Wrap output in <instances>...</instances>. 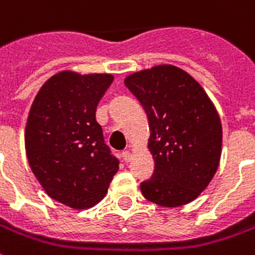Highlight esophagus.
Listing matches in <instances>:
<instances>
[{
    "instance_id": "1",
    "label": "esophagus",
    "mask_w": 255,
    "mask_h": 255,
    "mask_svg": "<svg viewBox=\"0 0 255 255\" xmlns=\"http://www.w3.org/2000/svg\"><path fill=\"white\" fill-rule=\"evenodd\" d=\"M123 158H124V161H126V163H129V161H131V158H132V154H131L129 150H124V152H123Z\"/></svg>"
}]
</instances>
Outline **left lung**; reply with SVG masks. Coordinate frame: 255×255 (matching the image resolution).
<instances>
[{
  "label": "left lung",
  "mask_w": 255,
  "mask_h": 255,
  "mask_svg": "<svg viewBox=\"0 0 255 255\" xmlns=\"http://www.w3.org/2000/svg\"><path fill=\"white\" fill-rule=\"evenodd\" d=\"M124 84L145 109L150 129L154 172L140 183L142 195L163 207L193 202L220 164L222 126L211 99L190 74L172 65L133 73Z\"/></svg>",
  "instance_id": "left-lung-1"
}]
</instances>
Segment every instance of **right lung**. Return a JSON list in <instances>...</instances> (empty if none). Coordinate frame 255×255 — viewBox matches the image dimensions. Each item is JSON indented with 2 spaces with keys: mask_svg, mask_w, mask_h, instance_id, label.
<instances>
[{
  "mask_svg": "<svg viewBox=\"0 0 255 255\" xmlns=\"http://www.w3.org/2000/svg\"><path fill=\"white\" fill-rule=\"evenodd\" d=\"M112 83V74L60 72L41 87L28 112L30 168L49 197L76 210L101 202L119 170L95 119Z\"/></svg>",
  "mask_w": 255,
  "mask_h": 255,
  "instance_id": "add662e5",
  "label": "right lung"
}]
</instances>
